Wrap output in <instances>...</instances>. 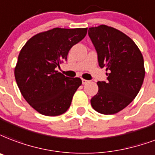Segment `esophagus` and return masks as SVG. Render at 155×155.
I'll return each mask as SVG.
<instances>
[{"mask_svg": "<svg viewBox=\"0 0 155 155\" xmlns=\"http://www.w3.org/2000/svg\"><path fill=\"white\" fill-rule=\"evenodd\" d=\"M87 83H88V80H84V79H82V84H86Z\"/></svg>", "mask_w": 155, "mask_h": 155, "instance_id": "esophagus-1", "label": "esophagus"}]
</instances>
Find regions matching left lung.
I'll return each instance as SVG.
<instances>
[{
  "label": "left lung",
  "mask_w": 155,
  "mask_h": 155,
  "mask_svg": "<svg viewBox=\"0 0 155 155\" xmlns=\"http://www.w3.org/2000/svg\"><path fill=\"white\" fill-rule=\"evenodd\" d=\"M88 35L99 66L107 71L106 82H97L98 92L91 105L101 114H116L133 101L141 88L146 73L143 56L132 39L114 28H90Z\"/></svg>",
  "instance_id": "1"
}]
</instances>
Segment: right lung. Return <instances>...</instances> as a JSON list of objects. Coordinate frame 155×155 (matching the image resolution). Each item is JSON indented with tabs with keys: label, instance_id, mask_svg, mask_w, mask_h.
Returning <instances> with one entry per match:
<instances>
[{
	"label": "right lung",
	"instance_id": "1",
	"mask_svg": "<svg viewBox=\"0 0 155 155\" xmlns=\"http://www.w3.org/2000/svg\"><path fill=\"white\" fill-rule=\"evenodd\" d=\"M86 34L87 28H56L35 35L21 49L15 80L22 97L40 114L57 116L71 106L82 80L67 77L55 68L67 61L70 49Z\"/></svg>",
	"mask_w": 155,
	"mask_h": 155
}]
</instances>
